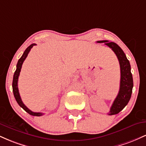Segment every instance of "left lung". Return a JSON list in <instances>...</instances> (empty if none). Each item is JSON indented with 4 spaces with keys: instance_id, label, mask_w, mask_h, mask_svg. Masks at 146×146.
<instances>
[{
    "instance_id": "obj_1",
    "label": "left lung",
    "mask_w": 146,
    "mask_h": 146,
    "mask_svg": "<svg viewBox=\"0 0 146 146\" xmlns=\"http://www.w3.org/2000/svg\"><path fill=\"white\" fill-rule=\"evenodd\" d=\"M97 42H104L106 45L109 46L115 52L119 62L120 71H121L119 91L117 98L114 100L110 112L108 113L109 115H116L123 109L125 106L128 104L131 98L132 87H133V80H132V75L130 71L131 67H130L129 60L127 59L124 52L116 43L108 42V40H100L98 41Z\"/></svg>"
}]
</instances>
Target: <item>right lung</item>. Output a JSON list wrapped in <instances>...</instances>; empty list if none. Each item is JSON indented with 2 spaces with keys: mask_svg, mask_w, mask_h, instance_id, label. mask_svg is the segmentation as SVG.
Segmentation results:
<instances>
[{
  "mask_svg": "<svg viewBox=\"0 0 146 146\" xmlns=\"http://www.w3.org/2000/svg\"><path fill=\"white\" fill-rule=\"evenodd\" d=\"M36 45V44H31L30 46H28L27 48H26L24 53H23V56H21V58L18 60L17 65H16V70L15 71L14 75V78H13V82H12V88H13V93H14V98L16 99V102L18 104V105L23 108L27 113H28L29 115H33V116H41V115H44V113H34V112L31 111V110H29L27 107L25 106L23 102H22L21 98L19 94V91H18V77H19L20 75V72H21V68H22V65H23V62L25 61V60L26 59V58L28 56V53H29L30 50L31 49V48L33 47V46Z\"/></svg>",
  "mask_w": 146,
  "mask_h": 146,
  "instance_id": "obj_1",
  "label": "right lung"
}]
</instances>
